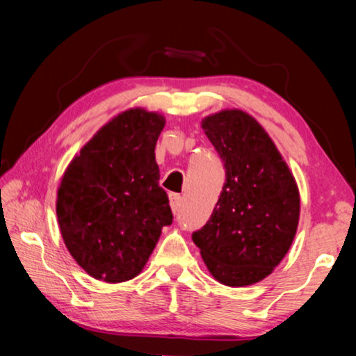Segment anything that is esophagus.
<instances>
[{
  "mask_svg": "<svg viewBox=\"0 0 356 356\" xmlns=\"http://www.w3.org/2000/svg\"><path fill=\"white\" fill-rule=\"evenodd\" d=\"M180 202H182V196H180L179 193H171V195H169V204H171V209H172L174 213L179 212Z\"/></svg>",
  "mask_w": 356,
  "mask_h": 356,
  "instance_id": "obj_1",
  "label": "esophagus"
}]
</instances>
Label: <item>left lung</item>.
<instances>
[{
	"label": "left lung",
	"mask_w": 356,
	"mask_h": 356,
	"mask_svg": "<svg viewBox=\"0 0 356 356\" xmlns=\"http://www.w3.org/2000/svg\"><path fill=\"white\" fill-rule=\"evenodd\" d=\"M225 166L222 193L209 222L191 234L220 284L245 286L273 273L300 222L296 180L264 128L244 111L202 120Z\"/></svg>",
	"instance_id": "8db88e82"
}]
</instances>
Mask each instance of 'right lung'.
<instances>
[{
    "label": "right lung",
    "instance_id": "obj_1",
    "mask_svg": "<svg viewBox=\"0 0 356 356\" xmlns=\"http://www.w3.org/2000/svg\"><path fill=\"white\" fill-rule=\"evenodd\" d=\"M165 117L133 107L107 122L72 158L56 193L66 249L93 279L136 277L161 228L172 223L158 185L155 145Z\"/></svg>",
    "mask_w": 356,
    "mask_h": 356
}]
</instances>
